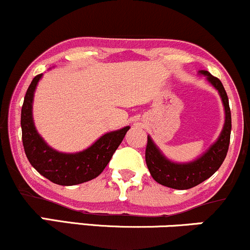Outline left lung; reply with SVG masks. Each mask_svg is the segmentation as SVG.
Returning a JSON list of instances; mask_svg holds the SVG:
<instances>
[{
    "mask_svg": "<svg viewBox=\"0 0 250 250\" xmlns=\"http://www.w3.org/2000/svg\"><path fill=\"white\" fill-rule=\"evenodd\" d=\"M200 73L206 75L210 84L219 91L225 106V126L216 143L213 144L206 153L199 159L188 164H175L166 159L154 145V143L152 142L151 138L147 137L145 160L152 178L160 185L174 189L192 188L212 177L222 165L226 155H227L228 147H229L231 116L228 96L219 78L214 77L209 72L204 71V70L200 71Z\"/></svg>",
    "mask_w": 250,
    "mask_h": 250,
    "instance_id": "obj_1",
    "label": "left lung"
}]
</instances>
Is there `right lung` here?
Here are the masks:
<instances>
[{
	"mask_svg": "<svg viewBox=\"0 0 250 250\" xmlns=\"http://www.w3.org/2000/svg\"><path fill=\"white\" fill-rule=\"evenodd\" d=\"M42 73L32 79L21 111L23 147L29 163L43 177L61 186H73L98 177L104 171L130 126L99 138L91 147L79 153H61L46 145L32 120V99Z\"/></svg>",
	"mask_w": 250,
	"mask_h": 250,
	"instance_id": "1",
	"label": "right lung"
}]
</instances>
